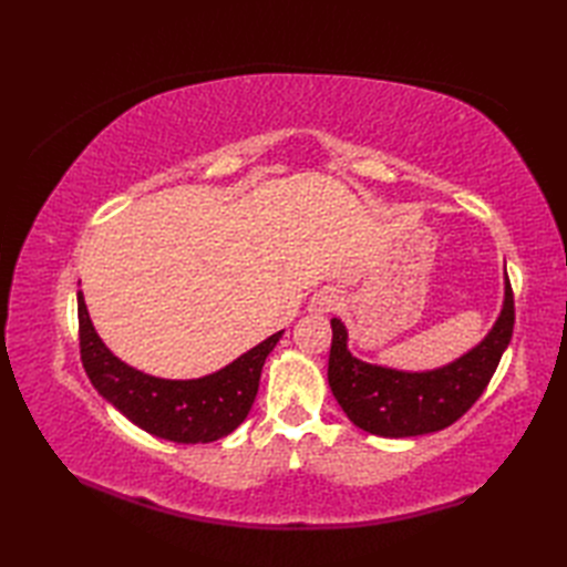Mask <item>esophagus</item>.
Instances as JSON below:
<instances>
[{
  "mask_svg": "<svg viewBox=\"0 0 567 567\" xmlns=\"http://www.w3.org/2000/svg\"><path fill=\"white\" fill-rule=\"evenodd\" d=\"M338 305H340V290L336 286H323L312 296L307 310L312 315H326V312H333Z\"/></svg>",
  "mask_w": 567,
  "mask_h": 567,
  "instance_id": "obj_1",
  "label": "esophagus"
}]
</instances>
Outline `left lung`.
I'll use <instances>...</instances> for the list:
<instances>
[{"instance_id": "obj_1", "label": "left lung", "mask_w": 567, "mask_h": 567, "mask_svg": "<svg viewBox=\"0 0 567 567\" xmlns=\"http://www.w3.org/2000/svg\"><path fill=\"white\" fill-rule=\"evenodd\" d=\"M513 290L506 277L502 315L485 340L456 362L433 371L367 364L348 350V331L331 319L329 385L348 419L381 437H416L458 421L485 392L513 336Z\"/></svg>"}]
</instances>
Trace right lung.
Segmentation results:
<instances>
[{"instance_id":"obj_1","label":"right lung","mask_w":567,"mask_h":567,"mask_svg":"<svg viewBox=\"0 0 567 567\" xmlns=\"http://www.w3.org/2000/svg\"><path fill=\"white\" fill-rule=\"evenodd\" d=\"M78 321L82 367L101 398L142 431L182 444L215 442L244 423L260 388L265 359L284 336V331L269 336L229 367L203 379L167 381L120 362L94 331L82 290Z\"/></svg>"}]
</instances>
